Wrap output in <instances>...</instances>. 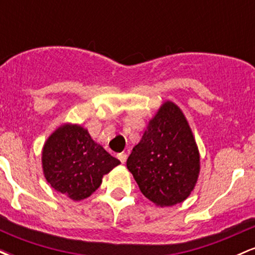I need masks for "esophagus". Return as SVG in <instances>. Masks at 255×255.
Returning a JSON list of instances; mask_svg holds the SVG:
<instances>
[{
  "mask_svg": "<svg viewBox=\"0 0 255 255\" xmlns=\"http://www.w3.org/2000/svg\"><path fill=\"white\" fill-rule=\"evenodd\" d=\"M118 158L120 159V162L122 163V164H125L126 160H127V153H124V152H122V153H119Z\"/></svg>",
  "mask_w": 255,
  "mask_h": 255,
  "instance_id": "obj_1",
  "label": "esophagus"
}]
</instances>
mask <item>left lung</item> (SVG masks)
Here are the masks:
<instances>
[{
    "label": "left lung",
    "instance_id": "8db88e82",
    "mask_svg": "<svg viewBox=\"0 0 255 255\" xmlns=\"http://www.w3.org/2000/svg\"><path fill=\"white\" fill-rule=\"evenodd\" d=\"M127 168L140 191L157 206L183 203L200 172V153L180 107L165 101L133 147Z\"/></svg>",
    "mask_w": 255,
    "mask_h": 255
}]
</instances>
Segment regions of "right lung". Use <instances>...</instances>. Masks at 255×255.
Masks as SVG:
<instances>
[{
    "label": "right lung",
    "instance_id": "add662e5",
    "mask_svg": "<svg viewBox=\"0 0 255 255\" xmlns=\"http://www.w3.org/2000/svg\"><path fill=\"white\" fill-rule=\"evenodd\" d=\"M120 163L78 124L58 126L43 145L44 177L55 191L74 201L91 197L104 175Z\"/></svg>",
    "mask_w": 255,
    "mask_h": 255
}]
</instances>
